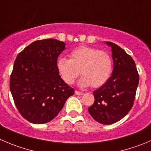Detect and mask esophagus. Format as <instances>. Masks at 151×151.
Masks as SVG:
<instances>
[{
    "label": "esophagus",
    "mask_w": 151,
    "mask_h": 151,
    "mask_svg": "<svg viewBox=\"0 0 151 151\" xmlns=\"http://www.w3.org/2000/svg\"><path fill=\"white\" fill-rule=\"evenodd\" d=\"M75 94H76V95H83V93L81 92V91H77V90H76V91H75Z\"/></svg>",
    "instance_id": "obj_1"
}]
</instances>
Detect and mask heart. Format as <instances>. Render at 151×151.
Masks as SVG:
<instances>
[{
  "label": "heart",
  "mask_w": 151,
  "mask_h": 151,
  "mask_svg": "<svg viewBox=\"0 0 151 151\" xmlns=\"http://www.w3.org/2000/svg\"><path fill=\"white\" fill-rule=\"evenodd\" d=\"M57 69L68 84H72L80 73L83 75L80 85L92 87L104 85L110 78L113 70V60L108 52L98 48L81 45L70 53V60L61 57L57 60Z\"/></svg>",
  "instance_id": "b5f03b06"
}]
</instances>
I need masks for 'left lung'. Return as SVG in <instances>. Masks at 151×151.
<instances>
[{
    "mask_svg": "<svg viewBox=\"0 0 151 151\" xmlns=\"http://www.w3.org/2000/svg\"><path fill=\"white\" fill-rule=\"evenodd\" d=\"M106 44L112 48L113 71L107 82L93 92L95 102L88 110L98 122L111 124L133 107L139 76L134 60L124 50L112 42Z\"/></svg>",
    "mask_w": 151,
    "mask_h": 151,
    "instance_id": "8db88e82",
    "label": "left lung"
}]
</instances>
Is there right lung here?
Masks as SVG:
<instances>
[{"label": "right lung", "mask_w": 151, "mask_h": 151, "mask_svg": "<svg viewBox=\"0 0 151 151\" xmlns=\"http://www.w3.org/2000/svg\"><path fill=\"white\" fill-rule=\"evenodd\" d=\"M65 44L54 39L37 40L18 53L9 88L15 106L33 124H45L62 110L74 89L63 81L56 63Z\"/></svg>", "instance_id": "add662e5"}]
</instances>
